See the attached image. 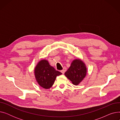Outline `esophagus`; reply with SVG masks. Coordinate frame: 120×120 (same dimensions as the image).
Here are the masks:
<instances>
[{"label":"esophagus","instance_id":"34e87169","mask_svg":"<svg viewBox=\"0 0 120 120\" xmlns=\"http://www.w3.org/2000/svg\"><path fill=\"white\" fill-rule=\"evenodd\" d=\"M66 71H67V68H64L63 69V70L61 71V72L63 74H64Z\"/></svg>","mask_w":120,"mask_h":120}]
</instances>
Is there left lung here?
Masks as SVG:
<instances>
[{"label": "left lung", "instance_id": "1", "mask_svg": "<svg viewBox=\"0 0 120 120\" xmlns=\"http://www.w3.org/2000/svg\"><path fill=\"white\" fill-rule=\"evenodd\" d=\"M65 76L74 85H79L86 75V67L80 59L74 60L70 67L65 73Z\"/></svg>", "mask_w": 120, "mask_h": 120}]
</instances>
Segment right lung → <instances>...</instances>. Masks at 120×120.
Instances as JSON below:
<instances>
[{
  "mask_svg": "<svg viewBox=\"0 0 120 120\" xmlns=\"http://www.w3.org/2000/svg\"><path fill=\"white\" fill-rule=\"evenodd\" d=\"M34 75L37 83L45 89H49L54 84L56 77L62 73L50 66L47 60H41L35 66Z\"/></svg>",
  "mask_w": 120,
  "mask_h": 120,
  "instance_id": "right-lung-1",
  "label": "right lung"
}]
</instances>
